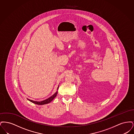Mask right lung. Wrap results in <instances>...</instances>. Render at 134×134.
I'll use <instances>...</instances> for the list:
<instances>
[{"instance_id": "obj_1", "label": "right lung", "mask_w": 134, "mask_h": 134, "mask_svg": "<svg viewBox=\"0 0 134 134\" xmlns=\"http://www.w3.org/2000/svg\"><path fill=\"white\" fill-rule=\"evenodd\" d=\"M59 89V86L57 88V91L53 95V96H51V97H50L49 98L45 99L44 100H43V101H41V102H36V101H34V100H30L29 99H27V100H29L30 102H32L34 103H35L36 104H38V105H44V104H47V103H49L50 102H51L55 98V97L57 96V94L58 93V90Z\"/></svg>"}]
</instances>
